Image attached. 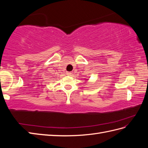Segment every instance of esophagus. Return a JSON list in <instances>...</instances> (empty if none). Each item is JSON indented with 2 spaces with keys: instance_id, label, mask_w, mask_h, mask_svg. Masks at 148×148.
Wrapping results in <instances>:
<instances>
[{
  "instance_id": "34e87169",
  "label": "esophagus",
  "mask_w": 148,
  "mask_h": 148,
  "mask_svg": "<svg viewBox=\"0 0 148 148\" xmlns=\"http://www.w3.org/2000/svg\"><path fill=\"white\" fill-rule=\"evenodd\" d=\"M66 74H67V75H69V76H70V75L72 74L71 72H66Z\"/></svg>"
}]
</instances>
